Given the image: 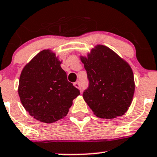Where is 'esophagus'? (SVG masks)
Segmentation results:
<instances>
[{
  "instance_id": "1",
  "label": "esophagus",
  "mask_w": 157,
  "mask_h": 157,
  "mask_svg": "<svg viewBox=\"0 0 157 157\" xmlns=\"http://www.w3.org/2000/svg\"><path fill=\"white\" fill-rule=\"evenodd\" d=\"M73 85H74V86H75V87H77V88L79 89V90H80V89H81V87H80V82H79L78 81H77V82H75V83L73 84Z\"/></svg>"
}]
</instances>
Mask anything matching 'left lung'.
<instances>
[{
  "mask_svg": "<svg viewBox=\"0 0 157 157\" xmlns=\"http://www.w3.org/2000/svg\"><path fill=\"white\" fill-rule=\"evenodd\" d=\"M89 86L83 98L94 114L112 119L125 114L135 91L130 66L112 49L102 45L93 48L87 57L81 56Z\"/></svg>",
  "mask_w": 157,
  "mask_h": 157,
  "instance_id": "8db88e82",
  "label": "left lung"
}]
</instances>
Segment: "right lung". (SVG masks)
<instances>
[{
	"mask_svg": "<svg viewBox=\"0 0 157 157\" xmlns=\"http://www.w3.org/2000/svg\"><path fill=\"white\" fill-rule=\"evenodd\" d=\"M61 61L51 50L38 53L21 71L18 95L29 114L40 122L52 124L64 117L80 94L67 80Z\"/></svg>",
	"mask_w": 157,
	"mask_h": 157,
	"instance_id": "1",
	"label": "right lung"
}]
</instances>
